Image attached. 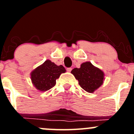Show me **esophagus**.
<instances>
[{
	"instance_id": "34e87169",
	"label": "esophagus",
	"mask_w": 134,
	"mask_h": 134,
	"mask_svg": "<svg viewBox=\"0 0 134 134\" xmlns=\"http://www.w3.org/2000/svg\"><path fill=\"white\" fill-rule=\"evenodd\" d=\"M71 70H72V68H71V67H70V68H67V72H71Z\"/></svg>"
}]
</instances>
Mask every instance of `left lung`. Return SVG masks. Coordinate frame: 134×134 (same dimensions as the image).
<instances>
[{"label":"left lung","instance_id":"8db88e82","mask_svg":"<svg viewBox=\"0 0 134 134\" xmlns=\"http://www.w3.org/2000/svg\"><path fill=\"white\" fill-rule=\"evenodd\" d=\"M71 73L79 81V84L87 93H93L98 90L105 79L104 73L90 62L82 63L80 68H74Z\"/></svg>","mask_w":134,"mask_h":134}]
</instances>
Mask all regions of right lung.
Returning a JSON list of instances; mask_svg holds the SVG:
<instances>
[{
  "mask_svg": "<svg viewBox=\"0 0 134 134\" xmlns=\"http://www.w3.org/2000/svg\"><path fill=\"white\" fill-rule=\"evenodd\" d=\"M65 72V69L62 65H57L48 59L32 70L30 78L36 90L41 92L47 91L54 86L56 79L59 77L61 74Z\"/></svg>",
  "mask_w": 134,
  "mask_h": 134,
  "instance_id": "right-lung-1",
  "label": "right lung"
}]
</instances>
